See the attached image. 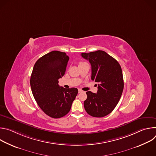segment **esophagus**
Listing matches in <instances>:
<instances>
[{
	"label": "esophagus",
	"mask_w": 156,
	"mask_h": 156,
	"mask_svg": "<svg viewBox=\"0 0 156 156\" xmlns=\"http://www.w3.org/2000/svg\"><path fill=\"white\" fill-rule=\"evenodd\" d=\"M83 92V91L81 90H78V93H82Z\"/></svg>",
	"instance_id": "34e87169"
}]
</instances>
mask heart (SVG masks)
Masks as SVG:
<instances>
[{"label": "heart", "mask_w": 156, "mask_h": 156, "mask_svg": "<svg viewBox=\"0 0 156 156\" xmlns=\"http://www.w3.org/2000/svg\"><path fill=\"white\" fill-rule=\"evenodd\" d=\"M85 63V62H80L79 65H80V64H81V63Z\"/></svg>", "instance_id": "b5f03b06"}]
</instances>
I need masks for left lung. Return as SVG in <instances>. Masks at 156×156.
<instances>
[{
    "instance_id": "obj_1",
    "label": "left lung",
    "mask_w": 156,
    "mask_h": 156,
    "mask_svg": "<svg viewBox=\"0 0 156 156\" xmlns=\"http://www.w3.org/2000/svg\"><path fill=\"white\" fill-rule=\"evenodd\" d=\"M81 56L91 63V80L98 83L97 93L86 92L84 108L92 117H105L115 108L123 90L121 66L114 58L103 51L81 53Z\"/></svg>"
}]
</instances>
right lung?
<instances>
[{"mask_svg": "<svg viewBox=\"0 0 156 156\" xmlns=\"http://www.w3.org/2000/svg\"><path fill=\"white\" fill-rule=\"evenodd\" d=\"M69 57L65 52L52 51L35 63L30 78L33 95L41 110L48 116L61 118L70 110L78 89L58 85L65 73Z\"/></svg>", "mask_w": 156, "mask_h": 156, "instance_id": "obj_1", "label": "right lung"}]
</instances>
